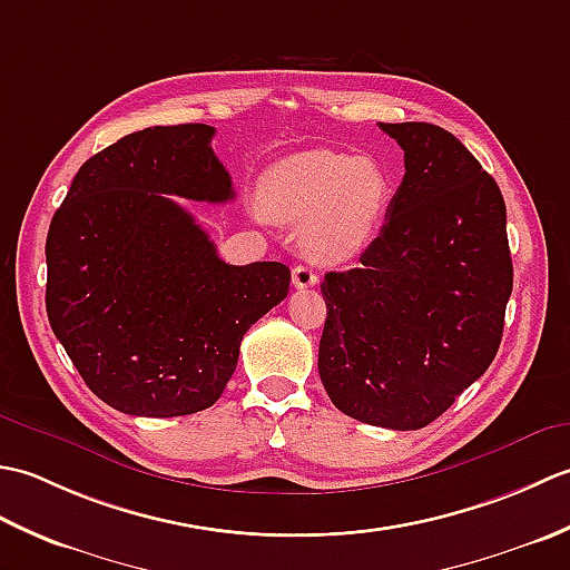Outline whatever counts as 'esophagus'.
Masks as SVG:
<instances>
[{
  "mask_svg": "<svg viewBox=\"0 0 570 570\" xmlns=\"http://www.w3.org/2000/svg\"><path fill=\"white\" fill-rule=\"evenodd\" d=\"M292 278H294V286L296 288H308V286H316L318 284V274L313 272L311 266H306V264L294 266Z\"/></svg>",
  "mask_w": 570,
  "mask_h": 570,
  "instance_id": "34e87169",
  "label": "esophagus"
}]
</instances>
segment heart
<instances>
[{
  "label": "heart",
  "mask_w": 570,
  "mask_h": 570,
  "mask_svg": "<svg viewBox=\"0 0 570 570\" xmlns=\"http://www.w3.org/2000/svg\"><path fill=\"white\" fill-rule=\"evenodd\" d=\"M394 198L390 171L367 156L316 149L292 154L262 178L264 213L284 225L304 227L311 259H353L377 235Z\"/></svg>",
  "instance_id": "obj_1"
}]
</instances>
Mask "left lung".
<instances>
[{
    "instance_id": "left-lung-1",
    "label": "left lung",
    "mask_w": 570,
    "mask_h": 570,
    "mask_svg": "<svg viewBox=\"0 0 570 570\" xmlns=\"http://www.w3.org/2000/svg\"><path fill=\"white\" fill-rule=\"evenodd\" d=\"M380 129L404 149V178L360 266L328 272L321 382L370 426H429L498 355L512 294L500 186L451 131Z\"/></svg>"
}]
</instances>
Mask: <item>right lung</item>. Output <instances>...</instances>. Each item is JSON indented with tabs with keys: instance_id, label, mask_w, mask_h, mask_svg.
Listing matches in <instances>:
<instances>
[{
	"instance_id": "add662e5",
	"label": "right lung",
	"mask_w": 570,
	"mask_h": 570,
	"mask_svg": "<svg viewBox=\"0 0 570 570\" xmlns=\"http://www.w3.org/2000/svg\"><path fill=\"white\" fill-rule=\"evenodd\" d=\"M208 125L149 127L80 166L46 237V313L85 384L129 416L213 406L245 333L288 294L278 262L227 264L171 198L225 203Z\"/></svg>"
}]
</instances>
